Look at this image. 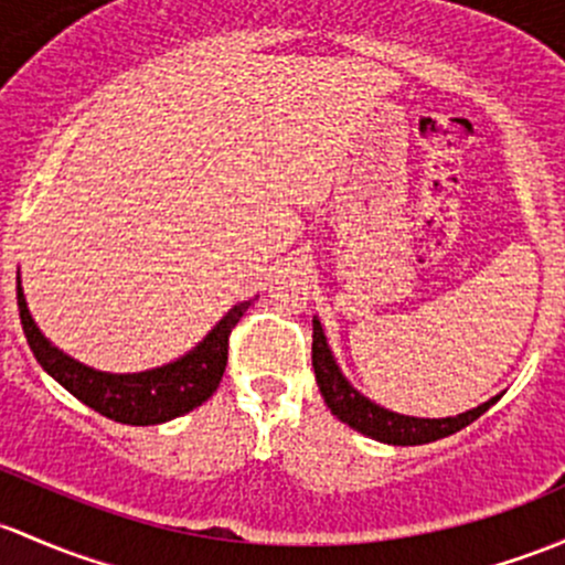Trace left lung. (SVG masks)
I'll return each mask as SVG.
<instances>
[{"label":"left lung","instance_id":"1","mask_svg":"<svg viewBox=\"0 0 565 565\" xmlns=\"http://www.w3.org/2000/svg\"><path fill=\"white\" fill-rule=\"evenodd\" d=\"M311 360H313V373H317L319 392H322L324 403L332 414H335L341 423L362 433L367 438H376L382 444H392V447H417V444H430L438 438H447L452 433L462 430L466 425H471L473 419H479L492 403H498V397L482 403V406L471 408L466 414H457V417H441V419H425V417H406V414H395L390 408L379 406V403L367 401L362 392H358L349 384V379L343 376L341 367H338L335 358H332L328 338H324L322 322L313 317V343H311Z\"/></svg>","mask_w":565,"mask_h":565}]
</instances>
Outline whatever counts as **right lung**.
<instances>
[{
  "label": "right lung",
  "mask_w": 565,
  "mask_h": 565,
  "mask_svg": "<svg viewBox=\"0 0 565 565\" xmlns=\"http://www.w3.org/2000/svg\"><path fill=\"white\" fill-rule=\"evenodd\" d=\"M248 306L252 300H243L230 308L227 317L207 332L192 352L175 362L142 373H105L67 358L62 349L47 341L34 324L21 281H18V311H21L23 335L43 371L88 408L121 425H159L203 406L222 382L224 367H227L230 332L241 322Z\"/></svg>",
  "instance_id": "right-lung-1"
}]
</instances>
